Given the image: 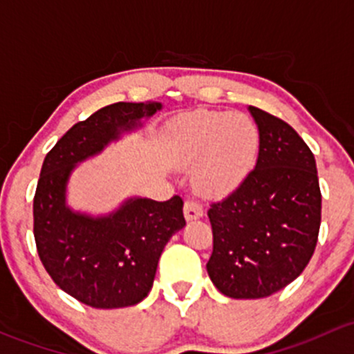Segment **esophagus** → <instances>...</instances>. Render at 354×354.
Returning <instances> with one entry per match:
<instances>
[{"label":"esophagus","instance_id":"esophagus-1","mask_svg":"<svg viewBox=\"0 0 354 354\" xmlns=\"http://www.w3.org/2000/svg\"><path fill=\"white\" fill-rule=\"evenodd\" d=\"M184 216L187 221L198 220L203 216V206L196 201H185L184 204Z\"/></svg>","mask_w":354,"mask_h":354}]
</instances>
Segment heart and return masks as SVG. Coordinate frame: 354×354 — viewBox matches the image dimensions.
Returning <instances> with one entry per match:
<instances>
[{"label":"heart","mask_w":354,"mask_h":354,"mask_svg":"<svg viewBox=\"0 0 354 354\" xmlns=\"http://www.w3.org/2000/svg\"><path fill=\"white\" fill-rule=\"evenodd\" d=\"M177 165L196 169V187L204 196H227L254 170L261 148L256 122L240 112L194 111L169 126Z\"/></svg>","instance_id":"obj_1"}]
</instances>
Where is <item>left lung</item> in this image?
I'll list each match as a JSON object with an SVG mask.
<instances>
[{"label": "left lung", "mask_w": 354, "mask_h": 354, "mask_svg": "<svg viewBox=\"0 0 354 354\" xmlns=\"http://www.w3.org/2000/svg\"><path fill=\"white\" fill-rule=\"evenodd\" d=\"M261 134L254 170L211 204L213 254L206 269L230 298H264L290 285L312 259L320 228L315 158L297 131L249 105Z\"/></svg>", "instance_id": "left-lung-1"}]
</instances>
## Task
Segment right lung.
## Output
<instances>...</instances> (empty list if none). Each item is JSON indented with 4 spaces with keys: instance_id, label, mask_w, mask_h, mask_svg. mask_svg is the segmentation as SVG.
I'll use <instances>...</instances> for the list:
<instances>
[{
    "instance_id": "1",
    "label": "right lung",
    "mask_w": 354,
    "mask_h": 354,
    "mask_svg": "<svg viewBox=\"0 0 354 354\" xmlns=\"http://www.w3.org/2000/svg\"><path fill=\"white\" fill-rule=\"evenodd\" d=\"M160 102H118L71 127L46 155L34 198V236L44 268L73 298L93 308H122L150 293L158 259L185 227L182 199L129 198L107 214L68 206V182L78 163L122 134L143 127Z\"/></svg>"
}]
</instances>
